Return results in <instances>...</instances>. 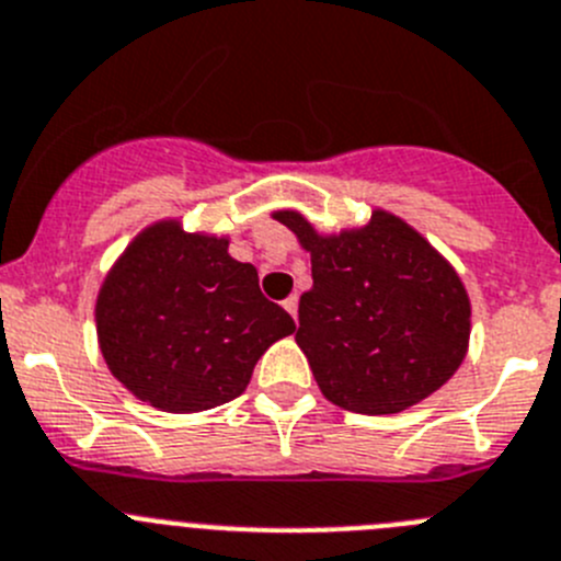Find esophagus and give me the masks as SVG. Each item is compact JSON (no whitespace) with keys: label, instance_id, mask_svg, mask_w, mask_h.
Listing matches in <instances>:
<instances>
[{"label":"esophagus","instance_id":"esophagus-1","mask_svg":"<svg viewBox=\"0 0 561 561\" xmlns=\"http://www.w3.org/2000/svg\"><path fill=\"white\" fill-rule=\"evenodd\" d=\"M297 302H300V300H297V295L286 297V300H284V308L291 314V320H297Z\"/></svg>","mask_w":561,"mask_h":561}]
</instances>
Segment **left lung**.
I'll use <instances>...</instances> for the list:
<instances>
[{
  "instance_id": "8db88e82",
  "label": "left lung",
  "mask_w": 561,
  "mask_h": 561,
  "mask_svg": "<svg viewBox=\"0 0 561 561\" xmlns=\"http://www.w3.org/2000/svg\"><path fill=\"white\" fill-rule=\"evenodd\" d=\"M311 253L295 339L322 394L358 414H398L459 369L470 300L454 266L403 219L375 210L367 228L322 239L277 210Z\"/></svg>"
}]
</instances>
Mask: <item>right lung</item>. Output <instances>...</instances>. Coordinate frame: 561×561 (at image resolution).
<instances>
[{
    "label": "right lung",
    "instance_id": "1",
    "mask_svg": "<svg viewBox=\"0 0 561 561\" xmlns=\"http://www.w3.org/2000/svg\"><path fill=\"white\" fill-rule=\"evenodd\" d=\"M96 333L111 373L156 409L188 414L239 398L272 342L295 320L259 289L228 239L144 230L96 297Z\"/></svg>",
    "mask_w": 561,
    "mask_h": 561
}]
</instances>
